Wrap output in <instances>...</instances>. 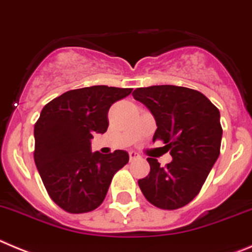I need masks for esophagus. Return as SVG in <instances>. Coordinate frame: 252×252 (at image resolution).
Masks as SVG:
<instances>
[{"mask_svg":"<svg viewBox=\"0 0 252 252\" xmlns=\"http://www.w3.org/2000/svg\"><path fill=\"white\" fill-rule=\"evenodd\" d=\"M138 158H139V154H138L137 152H134V151L129 152V159L135 160V159H138Z\"/></svg>","mask_w":252,"mask_h":252,"instance_id":"obj_1","label":"esophagus"}]
</instances>
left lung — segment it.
Returning <instances> with one entry per match:
<instances>
[{"label":"left lung","mask_w":252,"mask_h":252,"mask_svg":"<svg viewBox=\"0 0 252 252\" xmlns=\"http://www.w3.org/2000/svg\"><path fill=\"white\" fill-rule=\"evenodd\" d=\"M133 96L156 119L153 142L162 140L173 158L164 167L156 158H147L151 172L138 185L156 207H183L198 194L220 156L219 109L202 93L176 85L138 88Z\"/></svg>","instance_id":"left-lung-1"}]
</instances>
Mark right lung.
<instances>
[{
    "label": "right lung",
    "mask_w": 252,
    "mask_h": 252,
    "mask_svg": "<svg viewBox=\"0 0 252 252\" xmlns=\"http://www.w3.org/2000/svg\"><path fill=\"white\" fill-rule=\"evenodd\" d=\"M131 90L106 85L70 90L41 110L33 158L47 193L63 210L84 214L99 207L115 172L128 163L126 151L92 152V139L105 133L109 108Z\"/></svg>",
    "instance_id": "right-lung-1"
}]
</instances>
